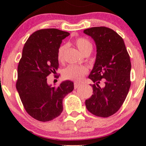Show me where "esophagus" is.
Wrapping results in <instances>:
<instances>
[{
    "mask_svg": "<svg viewBox=\"0 0 146 146\" xmlns=\"http://www.w3.org/2000/svg\"><path fill=\"white\" fill-rule=\"evenodd\" d=\"M80 86V84L77 83V82H75V83H74V88H78V87Z\"/></svg>",
    "mask_w": 146,
    "mask_h": 146,
    "instance_id": "esophagus-1",
    "label": "esophagus"
}]
</instances>
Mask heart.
<instances>
[{
	"mask_svg": "<svg viewBox=\"0 0 146 146\" xmlns=\"http://www.w3.org/2000/svg\"><path fill=\"white\" fill-rule=\"evenodd\" d=\"M75 44L78 46L84 55L87 52H91L93 49V44L88 39L85 38H77L75 40ZM66 45H60L58 49L57 53V58L60 62H62L64 60L65 51L66 49ZM88 73V68L85 66H76V65H69L65 68L62 71V77L66 80H72V81L79 82L82 80L85 75Z\"/></svg>",
	"mask_w": 146,
	"mask_h": 146,
	"instance_id": "obj_1",
	"label": "heart"
}]
</instances>
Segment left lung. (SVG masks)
<instances>
[{
	"instance_id": "8db88e82",
	"label": "left lung",
	"mask_w": 146,
	"mask_h": 146,
	"mask_svg": "<svg viewBox=\"0 0 146 146\" xmlns=\"http://www.w3.org/2000/svg\"><path fill=\"white\" fill-rule=\"evenodd\" d=\"M84 33L91 36L97 46L96 60L88 76L94 82L93 94L85 104L94 115L108 117L121 108L130 89V56L123 38L110 28L95 27ZM101 80L105 83L103 87L98 85Z\"/></svg>"
}]
</instances>
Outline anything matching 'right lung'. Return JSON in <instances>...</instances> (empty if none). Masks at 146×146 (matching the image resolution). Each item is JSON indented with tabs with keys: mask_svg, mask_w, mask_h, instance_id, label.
<instances>
[{
	"mask_svg": "<svg viewBox=\"0 0 146 146\" xmlns=\"http://www.w3.org/2000/svg\"><path fill=\"white\" fill-rule=\"evenodd\" d=\"M69 34L58 29H40L29 37L23 47L16 89L27 113L40 121L59 116L63 110L64 98L74 89L73 82L68 80L54 87L46 82L48 75L56 73L58 49Z\"/></svg>",
	"mask_w": 146,
	"mask_h": 146,
	"instance_id": "add662e5",
	"label": "right lung"
}]
</instances>
